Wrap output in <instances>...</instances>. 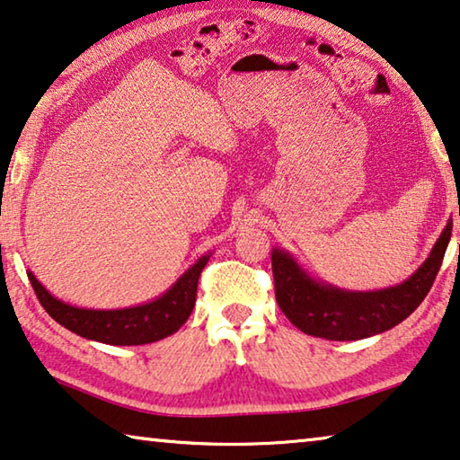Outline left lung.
I'll use <instances>...</instances> for the list:
<instances>
[{"instance_id": "obj_1", "label": "left lung", "mask_w": 460, "mask_h": 460, "mask_svg": "<svg viewBox=\"0 0 460 460\" xmlns=\"http://www.w3.org/2000/svg\"><path fill=\"white\" fill-rule=\"evenodd\" d=\"M460 217V208H458ZM453 235L448 218L440 237L410 279L378 290H346L307 272L284 247L272 250L276 301L288 322L303 333L333 341H354L399 325L420 307L432 288Z\"/></svg>"}]
</instances>
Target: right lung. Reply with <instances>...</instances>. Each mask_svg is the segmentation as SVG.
I'll list each match as a JSON object with an SVG mask.
<instances>
[{
  "mask_svg": "<svg viewBox=\"0 0 460 460\" xmlns=\"http://www.w3.org/2000/svg\"><path fill=\"white\" fill-rule=\"evenodd\" d=\"M208 258L210 252L196 260L164 295L122 309L77 307L50 295L31 270L28 279L45 311L69 332L111 346H143L176 333L186 323L194 309L196 287Z\"/></svg>",
  "mask_w": 460,
  "mask_h": 460,
  "instance_id": "right-lung-1",
  "label": "right lung"
}]
</instances>
